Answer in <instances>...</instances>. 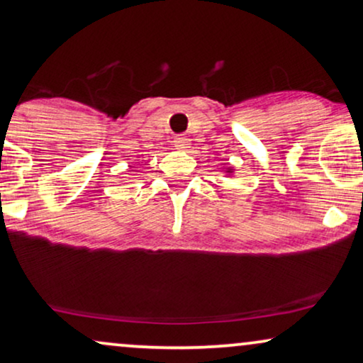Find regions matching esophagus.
<instances>
[{
  "instance_id": "esophagus-1",
  "label": "esophagus",
  "mask_w": 363,
  "mask_h": 363,
  "mask_svg": "<svg viewBox=\"0 0 363 363\" xmlns=\"http://www.w3.org/2000/svg\"><path fill=\"white\" fill-rule=\"evenodd\" d=\"M173 145H175L178 150H188V148H190V145H191V142H190V138L188 137H185V135H178V137H175V140H173Z\"/></svg>"
}]
</instances>
